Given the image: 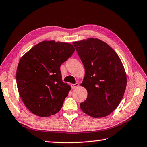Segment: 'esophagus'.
Masks as SVG:
<instances>
[{"mask_svg": "<svg viewBox=\"0 0 147 147\" xmlns=\"http://www.w3.org/2000/svg\"><path fill=\"white\" fill-rule=\"evenodd\" d=\"M79 86V84L78 83H75V84H71V88L73 89H75L77 87Z\"/></svg>", "mask_w": 147, "mask_h": 147, "instance_id": "obj_1", "label": "esophagus"}]
</instances>
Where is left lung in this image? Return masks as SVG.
<instances>
[{"label": "left lung", "mask_w": 147, "mask_h": 147, "mask_svg": "<svg viewBox=\"0 0 147 147\" xmlns=\"http://www.w3.org/2000/svg\"><path fill=\"white\" fill-rule=\"evenodd\" d=\"M73 44L85 68L80 86L88 91V97L80 107L92 117L108 116L117 108L126 89L123 63L116 52L100 39L88 38Z\"/></svg>", "instance_id": "8db88e82"}]
</instances>
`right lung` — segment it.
<instances>
[{
  "mask_svg": "<svg viewBox=\"0 0 147 147\" xmlns=\"http://www.w3.org/2000/svg\"><path fill=\"white\" fill-rule=\"evenodd\" d=\"M74 51L70 43L43 41L20 59L17 89L24 105L34 115L49 117L61 109L71 88L62 81L60 66Z\"/></svg>",
  "mask_w": 147,
  "mask_h": 147,
  "instance_id": "right-lung-1",
  "label": "right lung"
}]
</instances>
